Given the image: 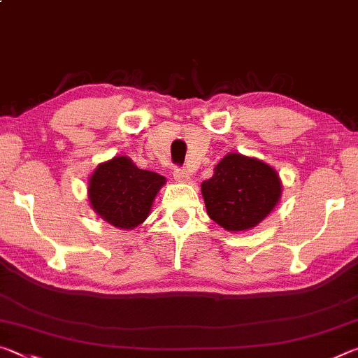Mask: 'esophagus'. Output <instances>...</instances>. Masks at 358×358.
<instances>
[{"label":"esophagus","mask_w":358,"mask_h":358,"mask_svg":"<svg viewBox=\"0 0 358 358\" xmlns=\"http://www.w3.org/2000/svg\"><path fill=\"white\" fill-rule=\"evenodd\" d=\"M173 178L180 181V183H187L189 181V172L185 167H175L173 169Z\"/></svg>","instance_id":"1"}]
</instances>
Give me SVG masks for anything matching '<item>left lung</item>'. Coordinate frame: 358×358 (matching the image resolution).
<instances>
[{
  "instance_id": "1",
  "label": "left lung",
  "mask_w": 358,
  "mask_h": 358,
  "mask_svg": "<svg viewBox=\"0 0 358 358\" xmlns=\"http://www.w3.org/2000/svg\"><path fill=\"white\" fill-rule=\"evenodd\" d=\"M208 216L230 232L248 230L275 208L281 196L278 173L265 162L230 153L202 181Z\"/></svg>"
}]
</instances>
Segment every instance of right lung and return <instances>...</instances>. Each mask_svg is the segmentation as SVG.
I'll return each mask as SVG.
<instances>
[{"label":"right lung","mask_w":358,"mask_h":358,"mask_svg":"<svg viewBox=\"0 0 358 358\" xmlns=\"http://www.w3.org/2000/svg\"><path fill=\"white\" fill-rule=\"evenodd\" d=\"M164 183L162 175L142 171L129 157L117 156L96 169L90 178L88 199L102 220L120 229H134L147 220Z\"/></svg>","instance_id":"obj_1"}]
</instances>
